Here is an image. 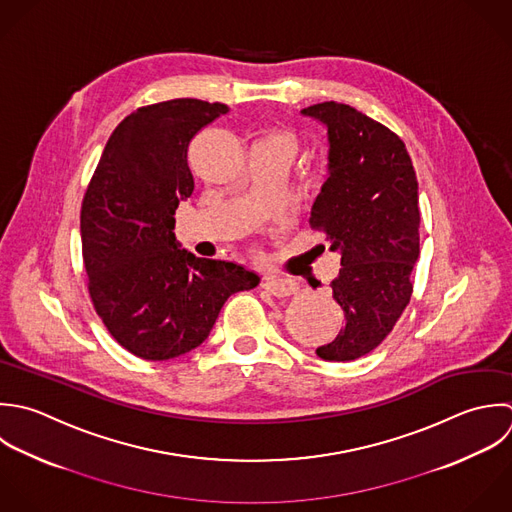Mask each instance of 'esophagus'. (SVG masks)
Returning a JSON list of instances; mask_svg holds the SVG:
<instances>
[{
    "mask_svg": "<svg viewBox=\"0 0 512 512\" xmlns=\"http://www.w3.org/2000/svg\"><path fill=\"white\" fill-rule=\"evenodd\" d=\"M263 287L271 293V295H275V297H291V295H295L297 293V289H299V285L293 281V279H283V277H267L265 279V283H263Z\"/></svg>",
    "mask_w": 512,
    "mask_h": 512,
    "instance_id": "34e87169",
    "label": "esophagus"
}]
</instances>
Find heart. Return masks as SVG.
Wrapping results in <instances>:
<instances>
[{"label":"heart","instance_id":"b5f03b06","mask_svg":"<svg viewBox=\"0 0 512 512\" xmlns=\"http://www.w3.org/2000/svg\"><path fill=\"white\" fill-rule=\"evenodd\" d=\"M263 141H277V143H283V145H287V147L295 149V143H293V139H291L289 135H285V133H273V135L265 137Z\"/></svg>","mask_w":512,"mask_h":512}]
</instances>
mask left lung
Returning <instances> with one entry per match:
<instances>
[{
    "mask_svg": "<svg viewBox=\"0 0 512 512\" xmlns=\"http://www.w3.org/2000/svg\"><path fill=\"white\" fill-rule=\"evenodd\" d=\"M327 127V179L309 223L341 255L333 297L345 311L323 361H355L393 331L411 301L419 259V183L405 143L351 105L325 101L301 109Z\"/></svg>",
    "mask_w": 512,
    "mask_h": 512,
    "instance_id": "left-lung-1",
    "label": "left lung"
}]
</instances>
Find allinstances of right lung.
I'll list each match as a JSON object with an SVG mask.
<instances>
[{"label":"right lung","instance_id":"1","mask_svg":"<svg viewBox=\"0 0 512 512\" xmlns=\"http://www.w3.org/2000/svg\"><path fill=\"white\" fill-rule=\"evenodd\" d=\"M229 111L171 99L139 107L111 133L81 205L89 295L111 337L135 357L167 361L199 347L225 301L261 277L201 259L175 239V209L193 193L189 141Z\"/></svg>","mask_w":512,"mask_h":512}]
</instances>
